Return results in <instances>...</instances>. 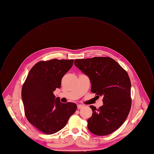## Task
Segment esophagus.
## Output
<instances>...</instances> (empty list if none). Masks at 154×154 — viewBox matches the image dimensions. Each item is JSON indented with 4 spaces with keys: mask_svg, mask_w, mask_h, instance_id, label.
Segmentation results:
<instances>
[{
    "mask_svg": "<svg viewBox=\"0 0 154 154\" xmlns=\"http://www.w3.org/2000/svg\"><path fill=\"white\" fill-rule=\"evenodd\" d=\"M84 105H82V104H78V106H77V107H78V109H82V108H83L84 107Z\"/></svg>",
    "mask_w": 154,
    "mask_h": 154,
    "instance_id": "34e87169",
    "label": "esophagus"
}]
</instances>
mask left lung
<instances>
[{
  "label": "left lung",
  "mask_w": 154,
  "mask_h": 154,
  "mask_svg": "<svg viewBox=\"0 0 154 154\" xmlns=\"http://www.w3.org/2000/svg\"><path fill=\"white\" fill-rule=\"evenodd\" d=\"M74 63L89 77L91 91L103 97V105L99 109L90 106L93 115L87 121L88 130L97 136L111 134L123 124L131 109V82L128 73L107 57L76 59Z\"/></svg>",
  "instance_id": "8db88e82"
}]
</instances>
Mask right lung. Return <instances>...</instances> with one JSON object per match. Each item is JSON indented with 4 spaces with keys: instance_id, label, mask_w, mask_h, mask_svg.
<instances>
[{
    "instance_id": "right-lung-1",
    "label": "right lung",
    "mask_w": 154,
    "mask_h": 154,
    "mask_svg": "<svg viewBox=\"0 0 154 154\" xmlns=\"http://www.w3.org/2000/svg\"><path fill=\"white\" fill-rule=\"evenodd\" d=\"M73 61H41L31 69L23 85L25 115L30 124L45 134H52L63 128L76 110L75 103H63L53 93L60 88L62 78Z\"/></svg>"
}]
</instances>
